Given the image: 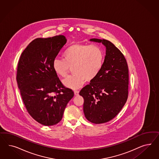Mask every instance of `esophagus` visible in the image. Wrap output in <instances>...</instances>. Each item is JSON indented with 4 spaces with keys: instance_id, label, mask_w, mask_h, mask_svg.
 <instances>
[{
    "instance_id": "1",
    "label": "esophagus",
    "mask_w": 159,
    "mask_h": 159,
    "mask_svg": "<svg viewBox=\"0 0 159 159\" xmlns=\"http://www.w3.org/2000/svg\"><path fill=\"white\" fill-rule=\"evenodd\" d=\"M74 93H75V96H77V95H79V91H78V90H75V91H74Z\"/></svg>"
}]
</instances>
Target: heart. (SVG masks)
<instances>
[{"label": "heart", "instance_id": "heart-1", "mask_svg": "<svg viewBox=\"0 0 159 159\" xmlns=\"http://www.w3.org/2000/svg\"><path fill=\"white\" fill-rule=\"evenodd\" d=\"M63 59L55 58L52 69L59 77H66L70 68L73 73L63 81L68 88L77 89L85 83L92 81L101 71L104 65V53L99 46L74 43L65 49Z\"/></svg>", "mask_w": 159, "mask_h": 159}]
</instances>
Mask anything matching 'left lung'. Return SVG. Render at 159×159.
I'll use <instances>...</instances> for the list:
<instances>
[{"mask_svg": "<svg viewBox=\"0 0 159 159\" xmlns=\"http://www.w3.org/2000/svg\"><path fill=\"white\" fill-rule=\"evenodd\" d=\"M106 47V55L101 71L79 94L84 98L83 111L92 123H106L120 112L128 96V67L123 53L107 39H92Z\"/></svg>", "mask_w": 159, "mask_h": 159, "instance_id": "obj_1", "label": "left lung"}]
</instances>
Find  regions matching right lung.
<instances>
[{
  "label": "right lung",
  "mask_w": 159,
  "mask_h": 159,
  "mask_svg": "<svg viewBox=\"0 0 159 159\" xmlns=\"http://www.w3.org/2000/svg\"><path fill=\"white\" fill-rule=\"evenodd\" d=\"M66 43L62 35L35 39L21 53L16 79L29 114L45 126L57 124L62 118L72 90L65 86L52 69V62Z\"/></svg>",
  "instance_id": "1"
}]
</instances>
